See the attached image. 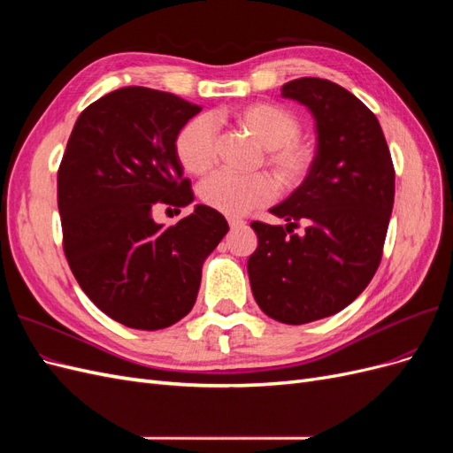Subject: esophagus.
Returning <instances> with one entry per match:
<instances>
[{
  "label": "esophagus",
  "mask_w": 453,
  "mask_h": 453,
  "mask_svg": "<svg viewBox=\"0 0 453 453\" xmlns=\"http://www.w3.org/2000/svg\"><path fill=\"white\" fill-rule=\"evenodd\" d=\"M228 225H230V228H242V226H245V221H242V219H236V217H228Z\"/></svg>",
  "instance_id": "1"
}]
</instances>
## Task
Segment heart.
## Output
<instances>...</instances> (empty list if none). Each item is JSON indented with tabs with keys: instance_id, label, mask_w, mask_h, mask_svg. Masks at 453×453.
I'll return each instance as SVG.
<instances>
[{
	"instance_id": "b5f03b06",
	"label": "heart",
	"mask_w": 453,
	"mask_h": 453,
	"mask_svg": "<svg viewBox=\"0 0 453 453\" xmlns=\"http://www.w3.org/2000/svg\"><path fill=\"white\" fill-rule=\"evenodd\" d=\"M236 122L251 134V138L265 149V164L272 170L280 187L291 190L303 185L311 172L315 150L308 142L298 140L300 122L281 105L257 102L242 107ZM175 155L181 166L202 175L210 172L215 162L217 122L203 113L187 120L175 135ZM276 196V185L265 173L236 175L217 172L200 187V198L215 211L230 217L250 213Z\"/></svg>"
}]
</instances>
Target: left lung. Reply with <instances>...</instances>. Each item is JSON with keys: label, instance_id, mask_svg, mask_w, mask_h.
Listing matches in <instances>:
<instances>
[{"label": "left lung", "instance_id": "obj_1", "mask_svg": "<svg viewBox=\"0 0 453 453\" xmlns=\"http://www.w3.org/2000/svg\"><path fill=\"white\" fill-rule=\"evenodd\" d=\"M315 119L311 172L270 210L287 221L251 223V291L272 319L304 325L344 310L374 278L395 198L391 153L376 115L333 81L303 77L281 87ZM307 225L303 237L292 228Z\"/></svg>", "mask_w": 453, "mask_h": 453}]
</instances>
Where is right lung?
Returning <instances> with one entry per match:
<instances>
[{
	"label": "right lung",
	"instance_id": "add662e5",
	"mask_svg": "<svg viewBox=\"0 0 453 453\" xmlns=\"http://www.w3.org/2000/svg\"><path fill=\"white\" fill-rule=\"evenodd\" d=\"M202 111L145 87L105 94L79 115L58 170L64 253L77 283L109 318L140 331L193 310L203 260L228 232L210 205L172 226L153 208L195 200L175 135Z\"/></svg>",
	"mask_w": 453,
	"mask_h": 453
}]
</instances>
